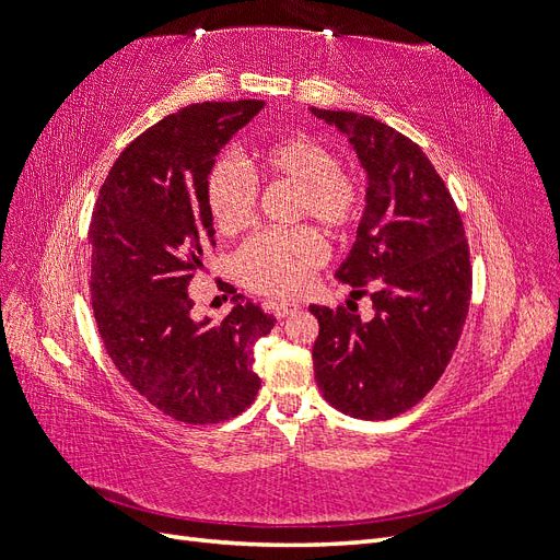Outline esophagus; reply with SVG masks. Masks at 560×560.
<instances>
[{
    "instance_id": "34e87169",
    "label": "esophagus",
    "mask_w": 560,
    "mask_h": 560,
    "mask_svg": "<svg viewBox=\"0 0 560 560\" xmlns=\"http://www.w3.org/2000/svg\"><path fill=\"white\" fill-rule=\"evenodd\" d=\"M270 311H273V315L278 319H282V317H290L296 311H301V303L299 301H276V303H270Z\"/></svg>"
}]
</instances>
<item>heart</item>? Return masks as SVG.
Here are the masks:
<instances>
[{
	"instance_id": "b5f03b06",
	"label": "heart",
	"mask_w": 560,
	"mask_h": 560,
	"mask_svg": "<svg viewBox=\"0 0 560 560\" xmlns=\"http://www.w3.org/2000/svg\"><path fill=\"white\" fill-rule=\"evenodd\" d=\"M245 163L217 159L206 177V202L214 226L235 235L245 231L259 206V182L294 186L292 222L317 224L341 238L362 219L366 182L352 165L336 161L334 149L308 132H292L249 149ZM325 261V245L311 226L261 231L235 254V273L249 290L268 296H294Z\"/></svg>"
}]
</instances>
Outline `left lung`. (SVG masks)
Masks as SVG:
<instances>
[{
    "label": "left lung",
    "instance_id": "obj_1",
    "mask_svg": "<svg viewBox=\"0 0 560 560\" xmlns=\"http://www.w3.org/2000/svg\"><path fill=\"white\" fill-rule=\"evenodd\" d=\"M348 135L369 173L366 212L338 282L369 296L374 317L311 306L315 381L334 409L389 420L425 397L460 341L471 299L465 226L422 149L376 118L311 109Z\"/></svg>",
    "mask_w": 560,
    "mask_h": 560
}]
</instances>
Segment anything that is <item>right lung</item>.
Returning <instances> with one entry per match:
<instances>
[{"label":"right lung","instance_id":"right-lung-1","mask_svg":"<svg viewBox=\"0 0 560 560\" xmlns=\"http://www.w3.org/2000/svg\"><path fill=\"white\" fill-rule=\"evenodd\" d=\"M261 107L264 100L202 103L161 118L114 161L91 217L100 338L121 376L186 425L241 416L261 387L252 346L276 317L241 301L219 325L194 322L186 294L214 247L206 177Z\"/></svg>","mask_w":560,"mask_h":560}]
</instances>
